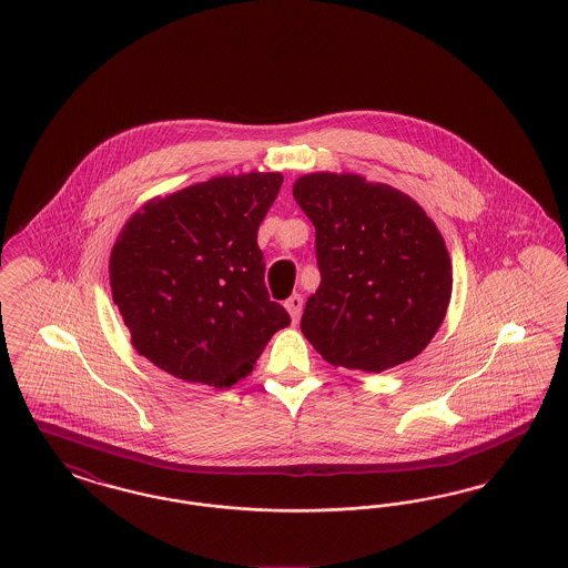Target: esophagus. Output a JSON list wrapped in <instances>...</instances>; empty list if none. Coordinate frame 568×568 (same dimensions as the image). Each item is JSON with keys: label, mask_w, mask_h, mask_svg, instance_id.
Wrapping results in <instances>:
<instances>
[{"label": "esophagus", "mask_w": 568, "mask_h": 568, "mask_svg": "<svg viewBox=\"0 0 568 568\" xmlns=\"http://www.w3.org/2000/svg\"><path fill=\"white\" fill-rule=\"evenodd\" d=\"M285 308H287L292 322L297 324V320H300V315H302V296L294 294V296L287 297V300H285Z\"/></svg>", "instance_id": "obj_1"}]
</instances>
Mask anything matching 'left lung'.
Returning <instances> with one entry per match:
<instances>
[{
  "label": "left lung",
  "instance_id": "left-lung-1",
  "mask_svg": "<svg viewBox=\"0 0 568 568\" xmlns=\"http://www.w3.org/2000/svg\"><path fill=\"white\" fill-rule=\"evenodd\" d=\"M294 197L315 225L322 283L300 329L332 366L383 373L424 352L447 315L445 239L400 190L353 172H311Z\"/></svg>",
  "mask_w": 568,
  "mask_h": 568
}]
</instances>
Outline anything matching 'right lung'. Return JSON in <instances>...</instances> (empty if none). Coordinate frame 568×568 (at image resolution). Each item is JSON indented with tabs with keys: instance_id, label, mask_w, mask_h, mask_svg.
I'll list each match as a JSON object with an SVG mask.
<instances>
[{
	"instance_id": "add662e5",
	"label": "right lung",
	"mask_w": 568,
	"mask_h": 568,
	"mask_svg": "<svg viewBox=\"0 0 568 568\" xmlns=\"http://www.w3.org/2000/svg\"><path fill=\"white\" fill-rule=\"evenodd\" d=\"M281 172L215 176L144 202L110 251L132 347L174 378L216 389L248 377L287 311L264 285L257 230Z\"/></svg>"
}]
</instances>
